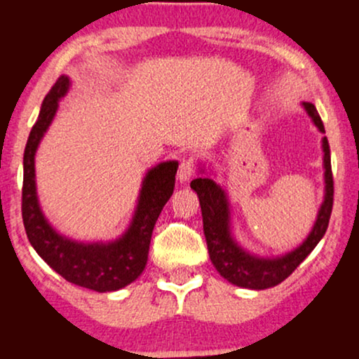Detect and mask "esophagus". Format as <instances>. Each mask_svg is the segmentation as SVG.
Here are the masks:
<instances>
[{
    "instance_id": "1",
    "label": "esophagus",
    "mask_w": 359,
    "mask_h": 359,
    "mask_svg": "<svg viewBox=\"0 0 359 359\" xmlns=\"http://www.w3.org/2000/svg\"><path fill=\"white\" fill-rule=\"evenodd\" d=\"M194 174H196V167H194L192 160H182L179 165V172H177L180 182H187Z\"/></svg>"
}]
</instances>
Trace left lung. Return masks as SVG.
<instances>
[{"mask_svg": "<svg viewBox=\"0 0 359 359\" xmlns=\"http://www.w3.org/2000/svg\"><path fill=\"white\" fill-rule=\"evenodd\" d=\"M304 109L312 118L314 125L319 128L320 133H325L323 119L317 113L312 102H302ZM324 150V203L320 205L314 228L309 233L306 241L297 246L294 251L282 255L277 258H263L251 255L243 250L231 234L229 224V203L226 192L209 177H197L191 182V187L197 192L203 211L204 236L208 243L209 257L212 265L233 285L251 288V290H263L278 285L288 275H292L300 263L306 259L311 251L316 248L317 243L323 240L327 229L329 219L332 212V197H334V182H332L331 170V150H329L327 138H323Z\"/></svg>", "mask_w": 359, "mask_h": 359, "instance_id": "left-lung-1", "label": "left lung"}]
</instances>
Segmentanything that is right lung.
Masks as SVG:
<instances>
[{"label":"right lung","instance_id":"obj_1","mask_svg":"<svg viewBox=\"0 0 359 359\" xmlns=\"http://www.w3.org/2000/svg\"><path fill=\"white\" fill-rule=\"evenodd\" d=\"M69 88L71 81L67 76H60L52 86L25 147L22 189L25 231L36 253L67 282L89 290L114 292L130 285L145 269L151 233L163 205L174 192L179 163L170 160L147 172L133 221L121 238L109 243H79L62 236L48 224L40 209L35 187V154Z\"/></svg>","mask_w":359,"mask_h":359}]
</instances>
